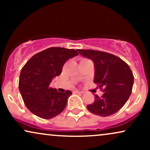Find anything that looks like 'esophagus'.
<instances>
[{"mask_svg":"<svg viewBox=\"0 0 150 150\" xmlns=\"http://www.w3.org/2000/svg\"><path fill=\"white\" fill-rule=\"evenodd\" d=\"M73 93L74 94H82L83 92H80V91H78V90H74Z\"/></svg>","mask_w":150,"mask_h":150,"instance_id":"obj_1","label":"esophagus"}]
</instances>
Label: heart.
<instances>
[{
    "instance_id": "obj_1",
    "label": "heart",
    "mask_w": 150,
    "mask_h": 150,
    "mask_svg": "<svg viewBox=\"0 0 150 150\" xmlns=\"http://www.w3.org/2000/svg\"><path fill=\"white\" fill-rule=\"evenodd\" d=\"M85 60H87V59H82V60H81V61H85Z\"/></svg>"
}]
</instances>
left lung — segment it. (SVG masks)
<instances>
[{
    "label": "left lung",
    "instance_id": "1",
    "mask_svg": "<svg viewBox=\"0 0 150 150\" xmlns=\"http://www.w3.org/2000/svg\"><path fill=\"white\" fill-rule=\"evenodd\" d=\"M80 55L89 58L94 65V82L104 94H94V101L87 108L103 117L114 114L124 106L131 94L134 76L129 65L111 53L94 50L77 49Z\"/></svg>",
    "mask_w": 150,
    "mask_h": 150
}]
</instances>
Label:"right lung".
Wrapping results in <instances>:
<instances>
[{"mask_svg":"<svg viewBox=\"0 0 150 150\" xmlns=\"http://www.w3.org/2000/svg\"><path fill=\"white\" fill-rule=\"evenodd\" d=\"M78 54L75 49L51 47L34 55L24 65L19 89L25 106L33 114L51 119L65 109L72 92H58L50 84L62 73L65 62Z\"/></svg>","mask_w":150,"mask_h":150,"instance_id":"obj_1","label":"right lung"}]
</instances>
